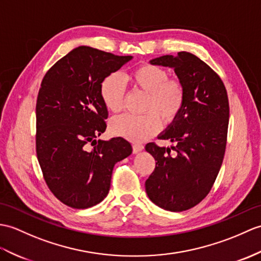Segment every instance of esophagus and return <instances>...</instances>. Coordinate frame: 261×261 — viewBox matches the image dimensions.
I'll list each match as a JSON object with an SVG mask.
<instances>
[{"mask_svg":"<svg viewBox=\"0 0 261 261\" xmlns=\"http://www.w3.org/2000/svg\"><path fill=\"white\" fill-rule=\"evenodd\" d=\"M143 145L142 144H139V143H135L132 145V151H133V153H138V152H140V151H142L143 150Z\"/></svg>","mask_w":261,"mask_h":261,"instance_id":"esophagus-1","label":"esophagus"}]
</instances>
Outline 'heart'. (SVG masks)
<instances>
[{
    "mask_svg": "<svg viewBox=\"0 0 261 261\" xmlns=\"http://www.w3.org/2000/svg\"><path fill=\"white\" fill-rule=\"evenodd\" d=\"M132 88L147 94L142 116L123 114L111 120L113 135L140 142L154 136L163 124H171L182 111L186 88L179 77H169V72L159 65L144 63L129 74ZM100 96L108 111L118 113L123 110L125 87L120 74L111 73L103 79Z\"/></svg>",
    "mask_w": 261,
    "mask_h": 261,
    "instance_id": "heart-1",
    "label": "heart"
}]
</instances>
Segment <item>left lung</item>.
I'll return each mask as SVG.
<instances>
[{"label": "left lung", "instance_id": "1", "mask_svg": "<svg viewBox=\"0 0 261 261\" xmlns=\"http://www.w3.org/2000/svg\"><path fill=\"white\" fill-rule=\"evenodd\" d=\"M150 62L174 69L185 84L186 101L179 117L159 137L175 142V155L154 142L145 145L156 161L145 191L158 207L185 211L207 197L221 168L229 124L227 90L220 76L192 53L182 51Z\"/></svg>", "mask_w": 261, "mask_h": 261}]
</instances>
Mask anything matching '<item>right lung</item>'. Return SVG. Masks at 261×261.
<instances>
[{
	"label": "right lung",
	"mask_w": 261,
	"mask_h": 261,
	"mask_svg": "<svg viewBox=\"0 0 261 261\" xmlns=\"http://www.w3.org/2000/svg\"><path fill=\"white\" fill-rule=\"evenodd\" d=\"M131 59L79 46L42 80L36 100V156L48 189L71 208L101 202L110 190L114 165L132 152L123 138L96 140L106 131L108 118L101 82Z\"/></svg>",
	"instance_id": "1"
}]
</instances>
